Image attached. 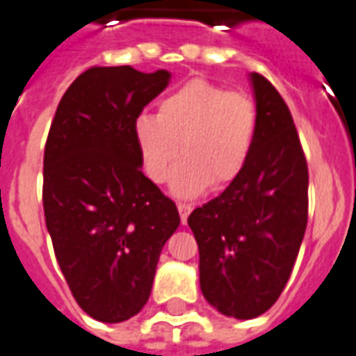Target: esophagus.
<instances>
[{
	"instance_id": "obj_1",
	"label": "esophagus",
	"mask_w": 356,
	"mask_h": 356,
	"mask_svg": "<svg viewBox=\"0 0 356 356\" xmlns=\"http://www.w3.org/2000/svg\"><path fill=\"white\" fill-rule=\"evenodd\" d=\"M178 211H180L181 222L186 225V222H187V217H189V213H191V211H193V206H191V204L180 202V204H178Z\"/></svg>"
}]
</instances>
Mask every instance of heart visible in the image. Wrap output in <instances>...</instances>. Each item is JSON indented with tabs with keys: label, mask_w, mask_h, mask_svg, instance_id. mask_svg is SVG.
<instances>
[{
	"label": "heart",
	"mask_w": 356,
	"mask_h": 356,
	"mask_svg": "<svg viewBox=\"0 0 356 356\" xmlns=\"http://www.w3.org/2000/svg\"><path fill=\"white\" fill-rule=\"evenodd\" d=\"M258 111L243 90H228L208 79L195 78L159 102L158 115L135 118L134 134L154 181H165L175 165L170 189L178 197H195L209 186L232 184L250 158Z\"/></svg>",
	"instance_id": "1"
}]
</instances>
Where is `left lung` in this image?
<instances>
[{
	"instance_id": "8db88e82",
	"label": "left lung",
	"mask_w": 356,
	"mask_h": 356,
	"mask_svg": "<svg viewBox=\"0 0 356 356\" xmlns=\"http://www.w3.org/2000/svg\"><path fill=\"white\" fill-rule=\"evenodd\" d=\"M256 134L243 172L193 211L200 290L228 318L252 319L277 302L308 221V165L278 90L252 72Z\"/></svg>"
}]
</instances>
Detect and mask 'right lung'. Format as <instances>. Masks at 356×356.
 <instances>
[{
  "label": "right lung",
  "mask_w": 356,
  "mask_h": 356,
  "mask_svg": "<svg viewBox=\"0 0 356 356\" xmlns=\"http://www.w3.org/2000/svg\"><path fill=\"white\" fill-rule=\"evenodd\" d=\"M170 72L92 66L60 98L44 148L42 202L55 258L90 318L120 323L145 307L176 204L143 175L135 118Z\"/></svg>",
  "instance_id": "add662e5"
}]
</instances>
